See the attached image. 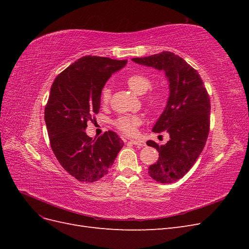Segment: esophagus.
I'll return each mask as SVG.
<instances>
[{
    "label": "esophagus",
    "instance_id": "esophagus-1",
    "mask_svg": "<svg viewBox=\"0 0 249 249\" xmlns=\"http://www.w3.org/2000/svg\"><path fill=\"white\" fill-rule=\"evenodd\" d=\"M131 142L133 143L134 145L141 146V147L145 146V141H143V140H131Z\"/></svg>",
    "mask_w": 249,
    "mask_h": 249
}]
</instances>
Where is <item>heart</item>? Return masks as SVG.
Listing matches in <instances>:
<instances>
[{
  "mask_svg": "<svg viewBox=\"0 0 249 249\" xmlns=\"http://www.w3.org/2000/svg\"><path fill=\"white\" fill-rule=\"evenodd\" d=\"M125 84L134 93L137 95L145 94L153 86V81L148 76L141 72H135L125 78ZM111 99V89L104 87L101 92V102L107 105ZM146 103L149 108L158 109L164 103V95L160 91H153L146 97ZM142 124V118L137 115H125L120 116L115 120V125L119 131L133 136L137 133V127Z\"/></svg>",
  "mask_w": 249,
  "mask_h": 249,
  "instance_id": "b5f03b06",
  "label": "heart"
}]
</instances>
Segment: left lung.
<instances>
[{"label":"left lung","mask_w":249,"mask_h":249,"mask_svg":"<svg viewBox=\"0 0 249 249\" xmlns=\"http://www.w3.org/2000/svg\"><path fill=\"white\" fill-rule=\"evenodd\" d=\"M134 62L163 71L169 82V97L153 132L167 131L164 145L148 140L157 148L159 159L148 167V175L162 184L175 183L196 162L210 131V97L197 71L171 52H162Z\"/></svg>","instance_id":"8db88e82"}]
</instances>
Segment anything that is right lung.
Masks as SVG:
<instances>
[{
	"mask_svg": "<svg viewBox=\"0 0 249 249\" xmlns=\"http://www.w3.org/2000/svg\"><path fill=\"white\" fill-rule=\"evenodd\" d=\"M127 60L85 56L60 72L51 87L44 109L51 147L61 166L80 182L105 177L124 141L113 132L91 138L87 123L101 108V92L112 73Z\"/></svg>",
	"mask_w": 249,
	"mask_h": 249,
	"instance_id": "obj_1",
	"label": "right lung"
}]
</instances>
